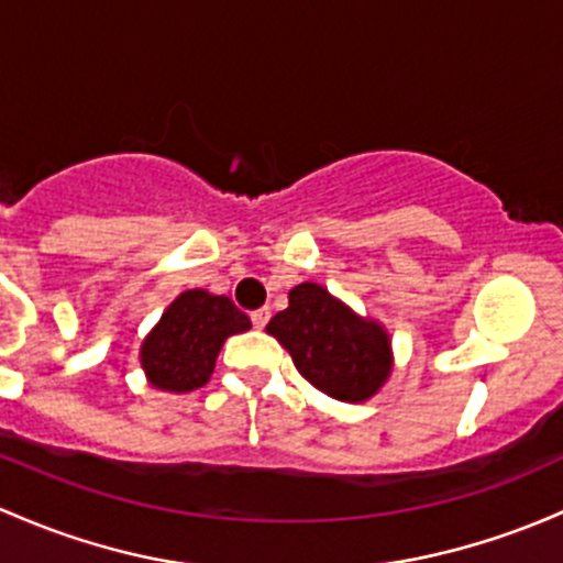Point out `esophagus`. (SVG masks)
Masks as SVG:
<instances>
[{"label":"esophagus","instance_id":"1","mask_svg":"<svg viewBox=\"0 0 563 563\" xmlns=\"http://www.w3.org/2000/svg\"><path fill=\"white\" fill-rule=\"evenodd\" d=\"M269 316H272L269 307H258V310H253V312H251L253 327H256V329H264L266 323H269Z\"/></svg>","mask_w":563,"mask_h":563}]
</instances>
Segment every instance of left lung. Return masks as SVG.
Listing matches in <instances>:
<instances>
[{"mask_svg": "<svg viewBox=\"0 0 563 563\" xmlns=\"http://www.w3.org/2000/svg\"><path fill=\"white\" fill-rule=\"evenodd\" d=\"M266 331L291 353L299 375L331 399L366 401L390 375L388 331L318 283L291 288L288 307Z\"/></svg>", "mask_w": 563, "mask_h": 563, "instance_id": "8db88e82", "label": "left lung"}]
</instances>
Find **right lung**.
I'll return each mask as SVG.
<instances>
[{
  "label": "right lung",
  "instance_id": "obj_1",
  "mask_svg": "<svg viewBox=\"0 0 563 563\" xmlns=\"http://www.w3.org/2000/svg\"><path fill=\"white\" fill-rule=\"evenodd\" d=\"M251 329V318L229 297L194 288L164 310L140 347L147 383L173 394L202 388L227 336Z\"/></svg>",
  "mask_w": 563,
  "mask_h": 563
}]
</instances>
